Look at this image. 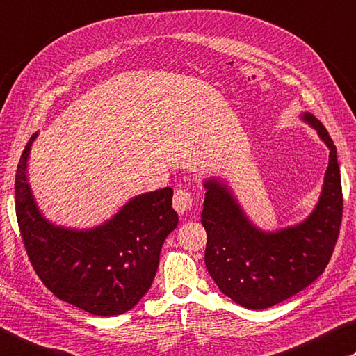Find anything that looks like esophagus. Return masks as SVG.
Instances as JSON below:
<instances>
[{"label":"esophagus","instance_id":"obj_1","mask_svg":"<svg viewBox=\"0 0 356 356\" xmlns=\"http://www.w3.org/2000/svg\"><path fill=\"white\" fill-rule=\"evenodd\" d=\"M172 207L179 215H186L191 210L193 207V197L186 190H177L174 193V199H172Z\"/></svg>","mask_w":356,"mask_h":356}]
</instances>
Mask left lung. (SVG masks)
Masks as SVG:
<instances>
[{"label": "left lung", "mask_w": 356, "mask_h": 356, "mask_svg": "<svg viewBox=\"0 0 356 356\" xmlns=\"http://www.w3.org/2000/svg\"><path fill=\"white\" fill-rule=\"evenodd\" d=\"M330 151L324 184L312 213L294 225L263 230L244 211L227 180L204 179L200 222L207 230L205 266L219 291L238 305L264 309L300 293L330 261L342 218L336 146L321 121L300 115Z\"/></svg>", "instance_id": "obj_1"}]
</instances>
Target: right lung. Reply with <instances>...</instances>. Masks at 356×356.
Returning a JSON list of instances; mask_svg holds the SVG:
<instances>
[{"instance_id": "obj_1", "label": "right lung", "mask_w": 356, "mask_h": 356, "mask_svg": "<svg viewBox=\"0 0 356 356\" xmlns=\"http://www.w3.org/2000/svg\"><path fill=\"white\" fill-rule=\"evenodd\" d=\"M37 135L26 145L15 176L17 219L32 266L51 293L83 312L102 318L129 312L149 291L161 245L179 224L172 190L134 196L95 227L56 224L38 209L29 184Z\"/></svg>"}]
</instances>
